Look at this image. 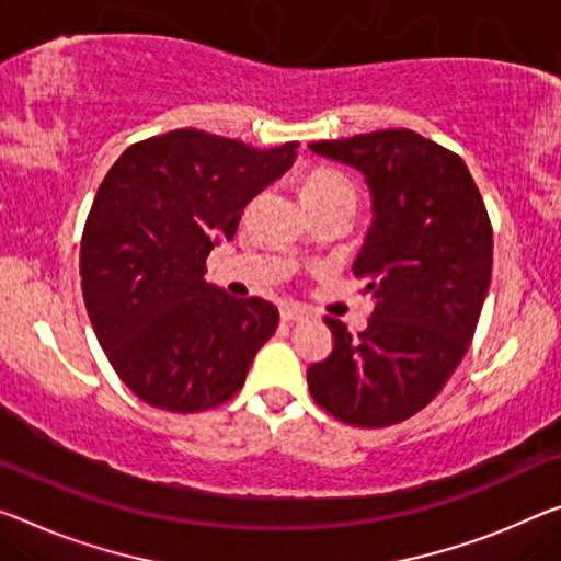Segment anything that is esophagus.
<instances>
[{
    "label": "esophagus",
    "instance_id": "obj_1",
    "mask_svg": "<svg viewBox=\"0 0 561 561\" xmlns=\"http://www.w3.org/2000/svg\"><path fill=\"white\" fill-rule=\"evenodd\" d=\"M306 316V308L298 306V304H286L280 306V318L283 321H300V318Z\"/></svg>",
    "mask_w": 561,
    "mask_h": 561
}]
</instances>
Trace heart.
<instances>
[{
    "label": "heart",
    "instance_id": "obj_1",
    "mask_svg": "<svg viewBox=\"0 0 561 561\" xmlns=\"http://www.w3.org/2000/svg\"><path fill=\"white\" fill-rule=\"evenodd\" d=\"M298 195L308 210L329 208V205H356V191L339 170L310 168L298 180Z\"/></svg>",
    "mask_w": 561,
    "mask_h": 561
}]
</instances>
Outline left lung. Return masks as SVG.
I'll return each mask as SVG.
<instances>
[{
	"label": "left lung",
	"mask_w": 561,
	"mask_h": 561,
	"mask_svg": "<svg viewBox=\"0 0 561 561\" xmlns=\"http://www.w3.org/2000/svg\"><path fill=\"white\" fill-rule=\"evenodd\" d=\"M364 172L374 222L353 263L376 300L366 331L335 318L329 358L308 368L313 401L348 426L411 419L461 364L484 306L494 238L459 154L413 130L308 145Z\"/></svg>",
	"instance_id": "obj_1"
}]
</instances>
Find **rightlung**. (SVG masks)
I'll return each instance as SVG.
<instances>
[{
	"label": "right lung",
	"mask_w": 561,
	"mask_h": 561,
	"mask_svg": "<svg viewBox=\"0 0 561 561\" xmlns=\"http://www.w3.org/2000/svg\"><path fill=\"white\" fill-rule=\"evenodd\" d=\"M296 150L183 127L130 145L110 168L82 232V296L102 351L137 399L197 413L243 389L278 329V308L228 296L205 280V261Z\"/></svg>",
	"instance_id": "obj_1"
}]
</instances>
